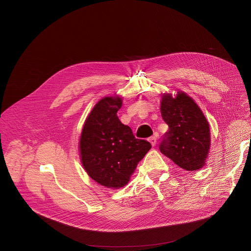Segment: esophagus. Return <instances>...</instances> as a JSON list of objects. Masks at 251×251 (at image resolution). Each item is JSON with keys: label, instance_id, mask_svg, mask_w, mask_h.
<instances>
[{"label": "esophagus", "instance_id": "1", "mask_svg": "<svg viewBox=\"0 0 251 251\" xmlns=\"http://www.w3.org/2000/svg\"><path fill=\"white\" fill-rule=\"evenodd\" d=\"M150 142L151 143L152 147H154L155 144H156V136H155V135H154V136H151V137L150 138Z\"/></svg>", "mask_w": 251, "mask_h": 251}]
</instances>
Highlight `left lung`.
I'll use <instances>...</instances> for the list:
<instances>
[{
    "instance_id": "8db88e82",
    "label": "left lung",
    "mask_w": 251,
    "mask_h": 251,
    "mask_svg": "<svg viewBox=\"0 0 251 251\" xmlns=\"http://www.w3.org/2000/svg\"><path fill=\"white\" fill-rule=\"evenodd\" d=\"M161 114L168 124L160 144L163 154L186 171H197L205 165L210 147L209 124L197 103L185 92L164 94Z\"/></svg>"
}]
</instances>
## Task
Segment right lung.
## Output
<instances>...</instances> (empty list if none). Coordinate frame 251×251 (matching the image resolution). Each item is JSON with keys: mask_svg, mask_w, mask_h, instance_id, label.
<instances>
[{"mask_svg": "<svg viewBox=\"0 0 251 251\" xmlns=\"http://www.w3.org/2000/svg\"><path fill=\"white\" fill-rule=\"evenodd\" d=\"M122 98L104 97L91 110L84 122L79 153L88 176L107 188L125 186L137 164L151 144L137 139L132 130L119 120L117 112Z\"/></svg>", "mask_w": 251, "mask_h": 251, "instance_id": "right-lung-1", "label": "right lung"}]
</instances>
